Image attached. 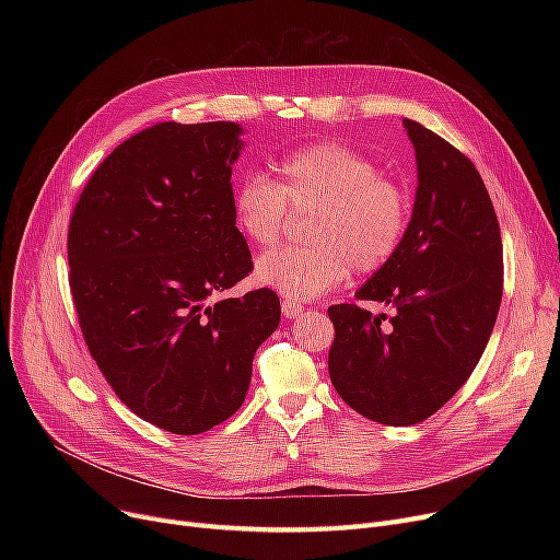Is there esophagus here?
<instances>
[{"label": "esophagus", "instance_id": "1", "mask_svg": "<svg viewBox=\"0 0 560 560\" xmlns=\"http://www.w3.org/2000/svg\"><path fill=\"white\" fill-rule=\"evenodd\" d=\"M281 313L292 319V317H300L304 313V306L300 302H295V300H283L281 302Z\"/></svg>", "mask_w": 560, "mask_h": 560}]
</instances>
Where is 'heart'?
Instances as JSON below:
<instances>
[{"instance_id": "obj_1", "label": "heart", "mask_w": 560, "mask_h": 560, "mask_svg": "<svg viewBox=\"0 0 560 560\" xmlns=\"http://www.w3.org/2000/svg\"><path fill=\"white\" fill-rule=\"evenodd\" d=\"M275 170L277 182L252 172L235 186V226L252 245L275 249L290 211H308V243L265 256L256 270L260 283L311 300L342 283L349 270L374 275L395 258L413 215L404 182L340 142L300 147L283 154Z\"/></svg>"}]
</instances>
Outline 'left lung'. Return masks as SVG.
Here are the masks:
<instances>
[{
    "label": "left lung",
    "instance_id": "left-lung-1",
    "mask_svg": "<svg viewBox=\"0 0 560 560\" xmlns=\"http://www.w3.org/2000/svg\"><path fill=\"white\" fill-rule=\"evenodd\" d=\"M418 156V197L406 238L357 300L393 304L374 317L329 306V376L363 418L408 427L431 418L477 368L502 304L504 256L479 170L452 142L404 117Z\"/></svg>",
    "mask_w": 560,
    "mask_h": 560
}]
</instances>
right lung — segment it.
I'll return each mask as SVG.
<instances>
[{
  "mask_svg": "<svg viewBox=\"0 0 560 560\" xmlns=\"http://www.w3.org/2000/svg\"><path fill=\"white\" fill-rule=\"evenodd\" d=\"M235 122H159L97 165L68 229L70 290L88 351L138 418L197 435L245 401L281 317L258 288L209 306L252 270L235 226Z\"/></svg>",
  "mask_w": 560,
  "mask_h": 560,
  "instance_id": "add662e5",
  "label": "right lung"
}]
</instances>
